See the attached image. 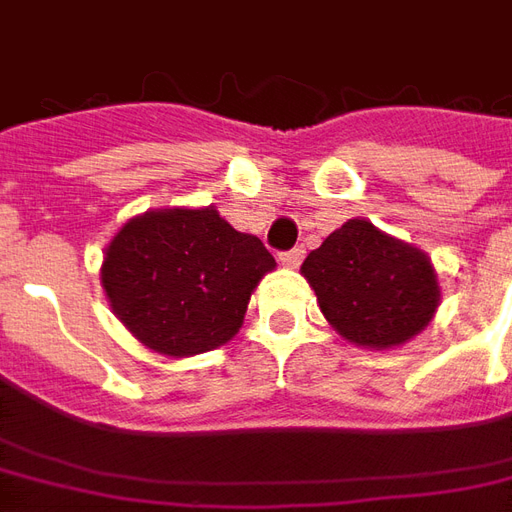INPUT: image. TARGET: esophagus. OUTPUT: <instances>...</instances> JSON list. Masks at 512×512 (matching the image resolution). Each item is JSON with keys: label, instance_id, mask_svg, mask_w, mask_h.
Masks as SVG:
<instances>
[{"label": "esophagus", "instance_id": "obj_1", "mask_svg": "<svg viewBox=\"0 0 512 512\" xmlns=\"http://www.w3.org/2000/svg\"><path fill=\"white\" fill-rule=\"evenodd\" d=\"M304 260V249L301 246H293L288 252H279V263L285 268H296Z\"/></svg>", "mask_w": 512, "mask_h": 512}]
</instances>
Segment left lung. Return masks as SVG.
Here are the masks:
<instances>
[{"instance_id":"left-lung-1","label":"left lung","mask_w":512,"mask_h":512,"mask_svg":"<svg viewBox=\"0 0 512 512\" xmlns=\"http://www.w3.org/2000/svg\"><path fill=\"white\" fill-rule=\"evenodd\" d=\"M318 307L348 343L392 348L411 340L439 307L433 266L414 246L365 219H348L301 263Z\"/></svg>"}]
</instances>
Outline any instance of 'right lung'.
<instances>
[{
    "instance_id": "1",
    "label": "right lung",
    "mask_w": 512,
    "mask_h": 512,
    "mask_svg": "<svg viewBox=\"0 0 512 512\" xmlns=\"http://www.w3.org/2000/svg\"><path fill=\"white\" fill-rule=\"evenodd\" d=\"M277 266L260 238L213 208L153 211L120 227L101 282L128 332L167 356L205 354L244 323L257 282Z\"/></svg>"
}]
</instances>
